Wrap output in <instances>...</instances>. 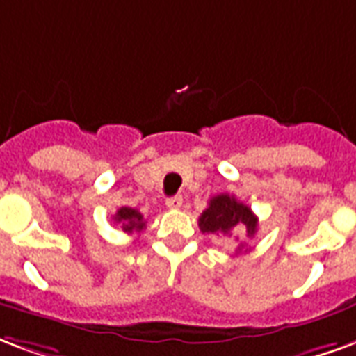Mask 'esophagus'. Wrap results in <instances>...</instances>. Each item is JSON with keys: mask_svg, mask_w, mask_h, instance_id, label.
I'll return each instance as SVG.
<instances>
[{"mask_svg": "<svg viewBox=\"0 0 356 356\" xmlns=\"http://www.w3.org/2000/svg\"><path fill=\"white\" fill-rule=\"evenodd\" d=\"M183 205V198L181 196H171V198L165 200V207L168 209H179Z\"/></svg>", "mask_w": 356, "mask_h": 356, "instance_id": "34e87169", "label": "esophagus"}]
</instances>
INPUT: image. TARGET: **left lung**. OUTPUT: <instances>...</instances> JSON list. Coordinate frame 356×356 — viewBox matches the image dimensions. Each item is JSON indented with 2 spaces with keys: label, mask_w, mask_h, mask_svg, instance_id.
I'll return each mask as SVG.
<instances>
[{
  "label": "left lung",
  "mask_w": 356,
  "mask_h": 356,
  "mask_svg": "<svg viewBox=\"0 0 356 356\" xmlns=\"http://www.w3.org/2000/svg\"><path fill=\"white\" fill-rule=\"evenodd\" d=\"M198 226L204 234H217V236L218 234L230 236L234 228L241 226L247 238H252L259 228V218L251 211L249 205L241 204L230 194H218L209 200V205L200 215Z\"/></svg>",
  "instance_id": "8db88e82"
}]
</instances>
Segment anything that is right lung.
Wrapping results in <instances>:
<instances>
[{
    "label": "right lung",
    "mask_w": 356,
    "mask_h": 356,
    "mask_svg": "<svg viewBox=\"0 0 356 356\" xmlns=\"http://www.w3.org/2000/svg\"><path fill=\"white\" fill-rule=\"evenodd\" d=\"M115 222L122 226V230L131 234V232H141L145 228L143 222V215L134 209V207H120L117 213H115Z\"/></svg>",
    "instance_id": "obj_1"
}]
</instances>
